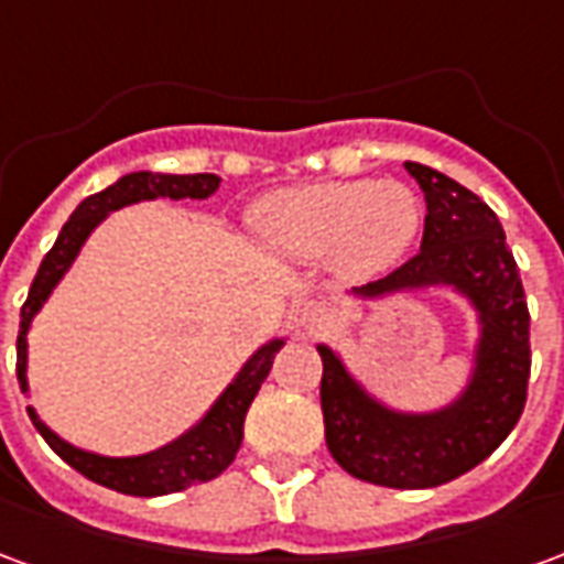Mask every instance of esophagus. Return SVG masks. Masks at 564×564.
Masks as SVG:
<instances>
[{"mask_svg":"<svg viewBox=\"0 0 564 564\" xmlns=\"http://www.w3.org/2000/svg\"><path fill=\"white\" fill-rule=\"evenodd\" d=\"M293 323L302 335H314L323 326H329V311L319 302H299L293 311Z\"/></svg>","mask_w":564,"mask_h":564,"instance_id":"obj_1","label":"esophagus"}]
</instances>
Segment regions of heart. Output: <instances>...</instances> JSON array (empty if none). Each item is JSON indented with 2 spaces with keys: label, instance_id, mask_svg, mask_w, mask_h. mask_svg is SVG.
<instances>
[{
  "label": "heart",
  "instance_id": "obj_1",
  "mask_svg": "<svg viewBox=\"0 0 564 564\" xmlns=\"http://www.w3.org/2000/svg\"><path fill=\"white\" fill-rule=\"evenodd\" d=\"M250 223L278 257L332 259L347 278H371L414 245L420 202L399 181H326L259 198Z\"/></svg>",
  "mask_w": 564,
  "mask_h": 564
}]
</instances>
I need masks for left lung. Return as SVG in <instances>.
I'll return each instance as SVG.
<instances>
[{
  "label": "left lung",
  "instance_id": "left-lung-1",
  "mask_svg": "<svg viewBox=\"0 0 564 564\" xmlns=\"http://www.w3.org/2000/svg\"><path fill=\"white\" fill-rule=\"evenodd\" d=\"M425 198L423 245L383 281L350 290L359 302L449 290L474 314L471 362L462 390L429 411L392 408L347 368L338 350L317 344L323 359L319 404L332 459L366 484L429 489L492 453L525 408L529 307L520 269L492 208L447 174L404 162Z\"/></svg>",
  "mask_w": 564,
  "mask_h": 564
}]
</instances>
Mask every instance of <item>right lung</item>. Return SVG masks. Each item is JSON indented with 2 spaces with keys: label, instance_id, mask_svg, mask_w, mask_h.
<instances>
[{
  "label": "right lung",
  "instance_id": "obj_1",
  "mask_svg": "<svg viewBox=\"0 0 564 564\" xmlns=\"http://www.w3.org/2000/svg\"><path fill=\"white\" fill-rule=\"evenodd\" d=\"M220 189V177L217 174H160V172H132L123 174L120 181L105 186L102 193L87 196L80 202L75 214L68 217L63 232L51 247V253L42 259V269L32 281V290L26 295V305L20 311V335H18V380L20 390L30 395V329L32 319L42 314L47 299L54 295L59 281L66 278L68 269L75 265L80 250L87 245V238L96 232V226L111 214V210L127 208L135 202H153V198H208ZM286 338H269L253 350L245 366L235 371V378L226 383V390L214 399L205 414L198 416L196 423L186 429L184 435H177L169 444L139 453V456H102V453H90V449L68 444L66 437H59L44 423L42 416L30 411L32 425L39 429V435L54 447L56 456L90 477L93 484H102L117 492L127 496H169V492H181L186 486L208 484L217 474H223L232 465L235 453L241 447L245 437V416L250 404L257 399L262 380L269 378L274 354L281 350Z\"/></svg>",
  "mask_w": 564,
  "mask_h": 564
}]
</instances>
